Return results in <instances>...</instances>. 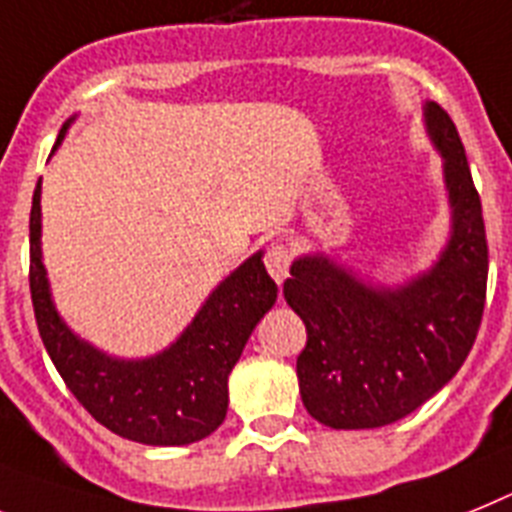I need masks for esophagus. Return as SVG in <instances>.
I'll return each instance as SVG.
<instances>
[{"label":"esophagus","instance_id":"esophagus-1","mask_svg":"<svg viewBox=\"0 0 512 512\" xmlns=\"http://www.w3.org/2000/svg\"><path fill=\"white\" fill-rule=\"evenodd\" d=\"M289 263H291V255H289V247L283 242H273L268 247V255H265V268L268 273L273 276V281L283 283L286 276H289Z\"/></svg>","mask_w":512,"mask_h":512}]
</instances>
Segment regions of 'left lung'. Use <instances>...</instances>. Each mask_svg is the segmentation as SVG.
<instances>
[{"mask_svg": "<svg viewBox=\"0 0 512 512\" xmlns=\"http://www.w3.org/2000/svg\"><path fill=\"white\" fill-rule=\"evenodd\" d=\"M442 156L450 239L427 273L398 289L372 286L325 255L291 265L283 296L307 325L296 359L304 409L333 429L393 424L429 401L466 362L487 299V234L466 150L440 103H424Z\"/></svg>", "mask_w": 512, "mask_h": 512, "instance_id": "left-lung-1", "label": "left lung"}]
</instances>
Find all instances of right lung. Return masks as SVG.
Masks as SVG:
<instances>
[{
  "mask_svg": "<svg viewBox=\"0 0 512 512\" xmlns=\"http://www.w3.org/2000/svg\"><path fill=\"white\" fill-rule=\"evenodd\" d=\"M70 122L59 132L57 145ZM276 296L278 286L265 270L263 252H255L205 299L169 349L148 359L103 354L77 338L51 302L41 263V182L36 184L30 208V299L38 333L64 385L114 435L143 445H190L216 432L229 409L231 369Z\"/></svg>",
  "mask_w": 512,
  "mask_h": 512,
  "instance_id": "add662e5",
  "label": "right lung"
}]
</instances>
